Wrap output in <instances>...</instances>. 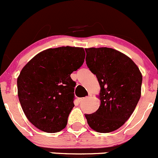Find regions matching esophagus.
Masks as SVG:
<instances>
[{
  "label": "esophagus",
  "mask_w": 158,
  "mask_h": 158,
  "mask_svg": "<svg viewBox=\"0 0 158 158\" xmlns=\"http://www.w3.org/2000/svg\"><path fill=\"white\" fill-rule=\"evenodd\" d=\"M90 96H92V94H89V96H87V97H85V98H79V102H82V101H83L84 100H85L86 98H89L90 97Z\"/></svg>",
  "instance_id": "esophagus-1"
}]
</instances>
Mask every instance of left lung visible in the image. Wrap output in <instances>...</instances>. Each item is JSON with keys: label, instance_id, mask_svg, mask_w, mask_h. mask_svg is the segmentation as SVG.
Instances as JSON below:
<instances>
[{"label": "left lung", "instance_id": "obj_1", "mask_svg": "<svg viewBox=\"0 0 158 158\" xmlns=\"http://www.w3.org/2000/svg\"><path fill=\"white\" fill-rule=\"evenodd\" d=\"M86 64L101 86L97 111L85 114L91 129L101 133L117 130L130 117L141 97L142 75L126 54L110 48H85Z\"/></svg>", "mask_w": 158, "mask_h": 158}]
</instances>
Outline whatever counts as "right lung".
Here are the masks:
<instances>
[{
    "mask_svg": "<svg viewBox=\"0 0 158 158\" xmlns=\"http://www.w3.org/2000/svg\"><path fill=\"white\" fill-rule=\"evenodd\" d=\"M83 48L63 46L41 51L17 78L18 97L25 115L36 128L54 133L64 129L73 108L76 82L70 74L83 64Z\"/></svg>",
    "mask_w": 158,
    "mask_h": 158,
    "instance_id": "obj_1",
    "label": "right lung"
}]
</instances>
